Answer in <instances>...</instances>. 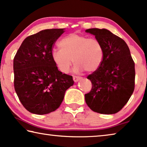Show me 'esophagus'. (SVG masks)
<instances>
[{"mask_svg": "<svg viewBox=\"0 0 147 147\" xmlns=\"http://www.w3.org/2000/svg\"><path fill=\"white\" fill-rule=\"evenodd\" d=\"M80 79H82V77L80 76H73V80L75 82H77L78 80H80Z\"/></svg>", "mask_w": 147, "mask_h": 147, "instance_id": "34e87169", "label": "esophagus"}]
</instances>
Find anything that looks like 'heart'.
Instances as JSON below:
<instances>
[{
  "instance_id": "heart-1",
  "label": "heart",
  "mask_w": 147,
  "mask_h": 147,
  "mask_svg": "<svg viewBox=\"0 0 147 147\" xmlns=\"http://www.w3.org/2000/svg\"><path fill=\"white\" fill-rule=\"evenodd\" d=\"M59 46L60 49H53L51 55L55 66L63 73H68L73 61L76 72H94L103 61V48L96 38L71 33L59 41Z\"/></svg>"
}]
</instances>
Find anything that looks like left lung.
I'll return each mask as SVG.
<instances>
[{
  "mask_svg": "<svg viewBox=\"0 0 147 147\" xmlns=\"http://www.w3.org/2000/svg\"><path fill=\"white\" fill-rule=\"evenodd\" d=\"M101 43L104 56L101 65L88 76L92 88L85 94L91 110L112 115L129 101L135 88V63L125 42L105 29L86 30Z\"/></svg>",
  "mask_w": 147,
  "mask_h": 147,
  "instance_id": "1",
  "label": "left lung"
}]
</instances>
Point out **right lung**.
<instances>
[{
    "instance_id": "right-lung-1",
    "label": "right lung",
    "mask_w": 147,
    "mask_h": 147,
    "mask_svg": "<svg viewBox=\"0 0 147 147\" xmlns=\"http://www.w3.org/2000/svg\"><path fill=\"white\" fill-rule=\"evenodd\" d=\"M64 32V29H45L27 36L15 55V91L30 113L42 115L55 111L73 85V76L59 71L51 55Z\"/></svg>"
}]
</instances>
